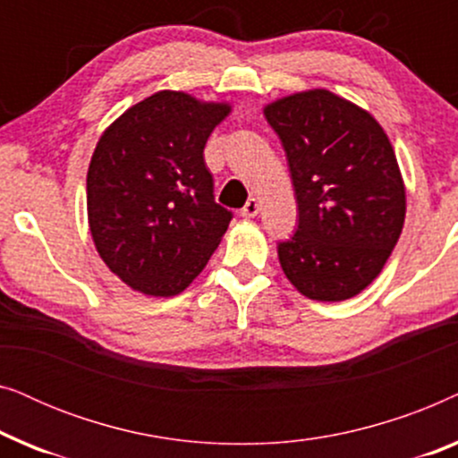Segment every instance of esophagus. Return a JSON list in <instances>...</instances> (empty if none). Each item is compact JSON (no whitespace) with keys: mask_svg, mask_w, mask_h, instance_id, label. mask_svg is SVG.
I'll return each mask as SVG.
<instances>
[{"mask_svg":"<svg viewBox=\"0 0 458 458\" xmlns=\"http://www.w3.org/2000/svg\"><path fill=\"white\" fill-rule=\"evenodd\" d=\"M259 210H260L259 199L250 198L248 202H246V206H243V208H242V216H243V218H252V216L259 215Z\"/></svg>","mask_w":458,"mask_h":458,"instance_id":"34e87169","label":"esophagus"}]
</instances>
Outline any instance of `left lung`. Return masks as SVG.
Returning a JSON list of instances; mask_svg holds the SVG:
<instances>
[{
  "mask_svg": "<svg viewBox=\"0 0 458 458\" xmlns=\"http://www.w3.org/2000/svg\"><path fill=\"white\" fill-rule=\"evenodd\" d=\"M298 204V229L277 243L300 293L340 302L377 277L403 233L406 196L379 123L335 93L315 89L268 104Z\"/></svg>",
  "mask_w": 458,
  "mask_h": 458,
  "instance_id": "1",
  "label": "left lung"
}]
</instances>
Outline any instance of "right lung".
Returning a JSON list of instances; mask_svg holds the SVG:
<instances>
[{"mask_svg":"<svg viewBox=\"0 0 458 458\" xmlns=\"http://www.w3.org/2000/svg\"><path fill=\"white\" fill-rule=\"evenodd\" d=\"M229 104L158 91L99 137L87 216L99 256L146 296H174L202 273L233 218L215 202L204 146Z\"/></svg>","mask_w":458,"mask_h":458,"instance_id":"obj_1","label":"right lung"}]
</instances>
